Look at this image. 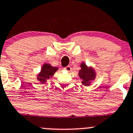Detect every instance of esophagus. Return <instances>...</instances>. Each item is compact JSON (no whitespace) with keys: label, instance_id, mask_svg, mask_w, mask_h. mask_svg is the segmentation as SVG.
I'll list each match as a JSON object with an SVG mask.
<instances>
[{"label":"esophagus","instance_id":"esophagus-1","mask_svg":"<svg viewBox=\"0 0 133 133\" xmlns=\"http://www.w3.org/2000/svg\"><path fill=\"white\" fill-rule=\"evenodd\" d=\"M64 69H65V70H66V71H70L71 70V68L69 65H68V66L64 68Z\"/></svg>","mask_w":133,"mask_h":133}]
</instances>
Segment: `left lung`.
<instances>
[{
	"label": "left lung",
	"mask_w": 133,
	"mask_h": 133,
	"mask_svg": "<svg viewBox=\"0 0 133 133\" xmlns=\"http://www.w3.org/2000/svg\"><path fill=\"white\" fill-rule=\"evenodd\" d=\"M82 69L79 71V76L82 80V84L84 85H89L91 80H93L95 77V73L93 69L87 67L84 63L80 65Z\"/></svg>",
	"instance_id": "1"
}]
</instances>
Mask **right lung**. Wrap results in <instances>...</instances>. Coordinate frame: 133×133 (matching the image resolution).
Masks as SVG:
<instances>
[{"instance_id":"1","label":"right lung","mask_w":133,"mask_h":133,"mask_svg":"<svg viewBox=\"0 0 133 133\" xmlns=\"http://www.w3.org/2000/svg\"><path fill=\"white\" fill-rule=\"evenodd\" d=\"M57 69H58V68L52 67L49 64H44L42 68L41 73L37 76V79L40 82H41V83L44 84L48 79H49V78H51L54 75V73L57 71Z\"/></svg>"}]
</instances>
